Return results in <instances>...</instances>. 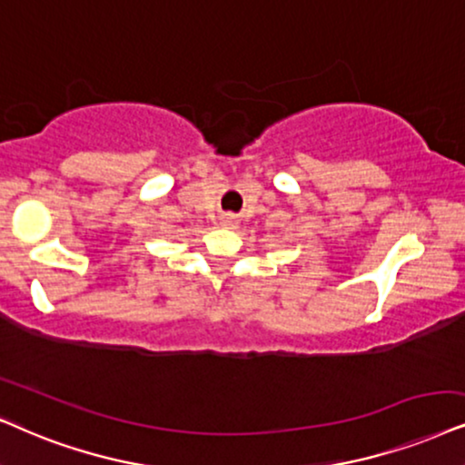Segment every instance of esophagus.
<instances>
[{
	"label": "esophagus",
	"instance_id": "esophagus-1",
	"mask_svg": "<svg viewBox=\"0 0 465 465\" xmlns=\"http://www.w3.org/2000/svg\"><path fill=\"white\" fill-rule=\"evenodd\" d=\"M233 216H223V225H232Z\"/></svg>",
	"mask_w": 465,
	"mask_h": 465
}]
</instances>
